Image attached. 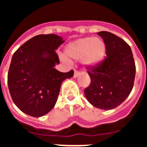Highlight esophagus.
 I'll return each instance as SVG.
<instances>
[{
	"mask_svg": "<svg viewBox=\"0 0 147 147\" xmlns=\"http://www.w3.org/2000/svg\"><path fill=\"white\" fill-rule=\"evenodd\" d=\"M80 75V73L78 72V71H74V78H77L78 76Z\"/></svg>",
	"mask_w": 147,
	"mask_h": 147,
	"instance_id": "1",
	"label": "esophagus"
}]
</instances>
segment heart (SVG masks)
<instances>
[{
  "mask_svg": "<svg viewBox=\"0 0 147 147\" xmlns=\"http://www.w3.org/2000/svg\"><path fill=\"white\" fill-rule=\"evenodd\" d=\"M66 56L71 59H82V64L88 68H93L102 63L107 54V45L100 38L80 39L67 45L65 50ZM65 62L67 59L63 57Z\"/></svg>",
  "mask_w": 147,
  "mask_h": 147,
  "instance_id": "b5f03b06",
  "label": "heart"
}]
</instances>
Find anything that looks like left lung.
Masks as SVG:
<instances>
[{
    "label": "left lung",
    "instance_id": "obj_1",
    "mask_svg": "<svg viewBox=\"0 0 147 147\" xmlns=\"http://www.w3.org/2000/svg\"><path fill=\"white\" fill-rule=\"evenodd\" d=\"M97 34L107 45V58L88 71L91 82L84 93L94 107L112 110L124 102L132 91L136 65L131 48L124 40L108 32Z\"/></svg>",
    "mask_w": 147,
    "mask_h": 147
}]
</instances>
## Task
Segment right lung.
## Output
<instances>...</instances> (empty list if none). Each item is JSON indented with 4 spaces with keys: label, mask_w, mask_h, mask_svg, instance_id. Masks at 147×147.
Here are the masks:
<instances>
[{
    "label": "right lung",
    "mask_w": 147,
    "mask_h": 147,
    "mask_svg": "<svg viewBox=\"0 0 147 147\" xmlns=\"http://www.w3.org/2000/svg\"><path fill=\"white\" fill-rule=\"evenodd\" d=\"M65 42L58 35L40 34L22 45L13 54L8 86L13 102L22 112L41 117L54 108L62 82L74 71L59 72L56 49Z\"/></svg>",
    "instance_id": "1"
}]
</instances>
